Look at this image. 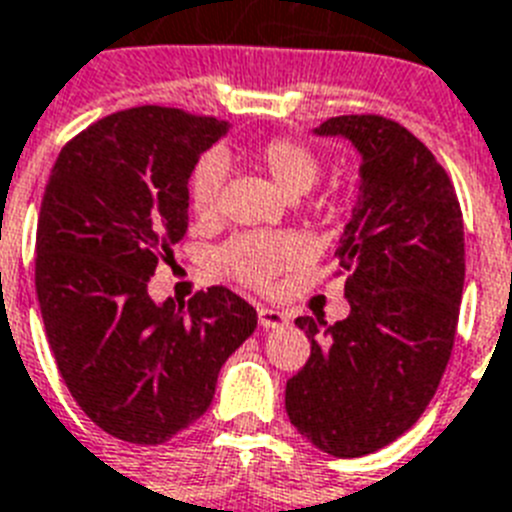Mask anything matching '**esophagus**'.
<instances>
[{
	"label": "esophagus",
	"instance_id": "obj_1",
	"mask_svg": "<svg viewBox=\"0 0 512 512\" xmlns=\"http://www.w3.org/2000/svg\"><path fill=\"white\" fill-rule=\"evenodd\" d=\"M257 320H260V328L270 330V328H281L289 322V317L283 315L281 309L273 307H257Z\"/></svg>",
	"mask_w": 512,
	"mask_h": 512
}]
</instances>
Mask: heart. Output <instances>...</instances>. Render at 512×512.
<instances>
[{"label":"heart","mask_w":512,"mask_h":512,"mask_svg":"<svg viewBox=\"0 0 512 512\" xmlns=\"http://www.w3.org/2000/svg\"><path fill=\"white\" fill-rule=\"evenodd\" d=\"M257 169L273 179L278 190L299 197L320 182L322 158L315 148L296 137H270L247 153ZM226 166L218 156H205L190 176V208L197 221H216L223 208ZM302 244L289 234H239L231 236L216 252V265L223 276L265 289L283 270L299 263Z\"/></svg>","instance_id":"heart-1"}]
</instances>
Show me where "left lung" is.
Here are the masks:
<instances>
[{"label":"left lung","mask_w":512,"mask_h":512,"mask_svg":"<svg viewBox=\"0 0 512 512\" xmlns=\"http://www.w3.org/2000/svg\"><path fill=\"white\" fill-rule=\"evenodd\" d=\"M320 135L362 153L359 203L336 247L351 315L296 317L312 351L286 414L322 453L359 458L416 424L450 362L461 312L463 213L448 171L403 124L343 114Z\"/></svg>","instance_id":"obj_1"}]
</instances>
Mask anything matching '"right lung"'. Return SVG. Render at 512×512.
<instances>
[{"instance_id":"1","label":"right lung","mask_w":512,"mask_h":512,"mask_svg":"<svg viewBox=\"0 0 512 512\" xmlns=\"http://www.w3.org/2000/svg\"><path fill=\"white\" fill-rule=\"evenodd\" d=\"M229 122L171 106L98 119L51 166L36 229V294L59 375L90 422L161 445L208 411L223 362L257 328L226 286L187 307L148 278L187 231L190 174Z\"/></svg>"}]
</instances>
